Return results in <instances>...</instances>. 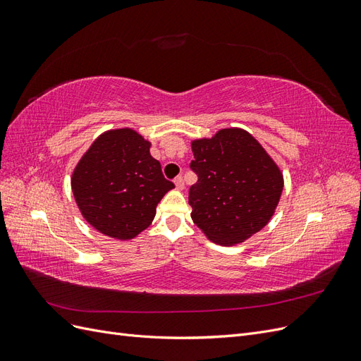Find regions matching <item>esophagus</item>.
<instances>
[{"mask_svg":"<svg viewBox=\"0 0 361 361\" xmlns=\"http://www.w3.org/2000/svg\"><path fill=\"white\" fill-rule=\"evenodd\" d=\"M174 187H176V190L182 191L185 188V182L182 179V176H178L176 179H174Z\"/></svg>","mask_w":361,"mask_h":361,"instance_id":"34e87169","label":"esophagus"}]
</instances>
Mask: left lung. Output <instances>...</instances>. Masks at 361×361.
<instances>
[{"instance_id": "obj_1", "label": "left lung", "mask_w": 361, "mask_h": 361, "mask_svg": "<svg viewBox=\"0 0 361 361\" xmlns=\"http://www.w3.org/2000/svg\"><path fill=\"white\" fill-rule=\"evenodd\" d=\"M197 182L188 202L194 224L218 245L244 243L274 215L283 173L259 141L241 128H224L191 141Z\"/></svg>"}]
</instances>
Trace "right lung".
I'll list each match as a JSON object with an SVG mask.
<instances>
[{
  "label": "right lung",
  "mask_w": 361,
  "mask_h": 361,
  "mask_svg": "<svg viewBox=\"0 0 361 361\" xmlns=\"http://www.w3.org/2000/svg\"><path fill=\"white\" fill-rule=\"evenodd\" d=\"M150 141L130 128L97 137L72 173V192L85 221L97 232L128 241L154 221L173 182L150 155Z\"/></svg>",
  "instance_id": "add662e5"
}]
</instances>
